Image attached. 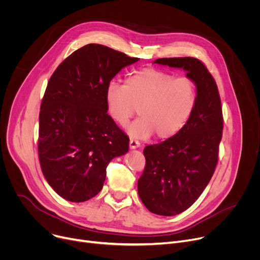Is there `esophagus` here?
Masks as SVG:
<instances>
[{
  "label": "esophagus",
  "mask_w": 260,
  "mask_h": 260,
  "mask_svg": "<svg viewBox=\"0 0 260 260\" xmlns=\"http://www.w3.org/2000/svg\"><path fill=\"white\" fill-rule=\"evenodd\" d=\"M140 145H141V143L138 140H136V139H131L129 140V147L131 148H137Z\"/></svg>",
  "instance_id": "esophagus-1"
}]
</instances>
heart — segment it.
<instances>
[{
  "label": "heart",
  "mask_w": 260,
  "mask_h": 260,
  "mask_svg": "<svg viewBox=\"0 0 260 260\" xmlns=\"http://www.w3.org/2000/svg\"><path fill=\"white\" fill-rule=\"evenodd\" d=\"M198 100L197 83L190 78L143 68L126 77L124 85L112 82L106 88L107 112L120 126L137 114L128 127L132 137L145 139L156 133L159 139L178 134L193 115Z\"/></svg>",
  "instance_id": "b5f03b06"
}]
</instances>
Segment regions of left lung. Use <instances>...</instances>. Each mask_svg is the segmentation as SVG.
<instances>
[{
    "mask_svg": "<svg viewBox=\"0 0 260 260\" xmlns=\"http://www.w3.org/2000/svg\"><path fill=\"white\" fill-rule=\"evenodd\" d=\"M155 63L182 68L198 87L186 125L174 137L143 149L145 167L138 194L146 209L161 216L187 210L209 184L219 159L223 116L216 81L196 58H161Z\"/></svg>",
    "mask_w": 260,
    "mask_h": 260,
    "instance_id": "left-lung-1",
    "label": "left lung"
}]
</instances>
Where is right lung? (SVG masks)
Instances as JSON below:
<instances>
[{"mask_svg":"<svg viewBox=\"0 0 260 260\" xmlns=\"http://www.w3.org/2000/svg\"><path fill=\"white\" fill-rule=\"evenodd\" d=\"M138 60L87 44L51 75L41 102L38 154L45 179L62 198L83 202L94 197L108 163L128 151V136L107 114L105 92L123 67Z\"/></svg>","mask_w":260,"mask_h":260,"instance_id":"add662e5","label":"right lung"}]
</instances>
